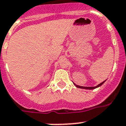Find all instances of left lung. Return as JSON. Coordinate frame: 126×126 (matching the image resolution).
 <instances>
[{
    "instance_id": "8db88e82",
    "label": "left lung",
    "mask_w": 126,
    "mask_h": 126,
    "mask_svg": "<svg viewBox=\"0 0 126 126\" xmlns=\"http://www.w3.org/2000/svg\"><path fill=\"white\" fill-rule=\"evenodd\" d=\"M106 81V80L104 81H103V82H102V83H101L100 84H99L98 85H97L96 86H79V85H78V84H76L74 83V84L75 86H76V87L79 88H82V89H86V90H93V89H95V88H97L99 87V86H101L102 84H103L104 83V82Z\"/></svg>"
}]
</instances>
